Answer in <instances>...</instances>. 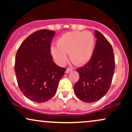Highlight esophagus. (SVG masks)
<instances>
[{"label": "esophagus", "instance_id": "1", "mask_svg": "<svg viewBox=\"0 0 132 132\" xmlns=\"http://www.w3.org/2000/svg\"><path fill=\"white\" fill-rule=\"evenodd\" d=\"M72 71V68H68L67 69H66V74H68V73H69V72H70L71 71Z\"/></svg>", "mask_w": 132, "mask_h": 132}]
</instances>
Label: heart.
<instances>
[{
  "instance_id": "1",
  "label": "heart",
  "mask_w": 132,
  "mask_h": 132,
  "mask_svg": "<svg viewBox=\"0 0 132 132\" xmlns=\"http://www.w3.org/2000/svg\"><path fill=\"white\" fill-rule=\"evenodd\" d=\"M94 37L90 31H71L63 35L57 41V47H51V53L57 64L67 60L66 54L73 64L81 66L91 59L94 47Z\"/></svg>"
}]
</instances>
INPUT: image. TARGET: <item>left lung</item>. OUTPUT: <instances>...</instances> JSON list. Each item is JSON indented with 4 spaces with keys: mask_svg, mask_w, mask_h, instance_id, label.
<instances>
[{
    "mask_svg": "<svg viewBox=\"0 0 132 132\" xmlns=\"http://www.w3.org/2000/svg\"><path fill=\"white\" fill-rule=\"evenodd\" d=\"M97 38L91 59L76 69L79 79L74 86L76 96L85 102H94L104 97L110 87L115 69L113 49L108 40L95 30Z\"/></svg>",
    "mask_w": 132,
    "mask_h": 132,
    "instance_id": "8db88e82",
    "label": "left lung"
}]
</instances>
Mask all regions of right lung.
<instances>
[{"mask_svg": "<svg viewBox=\"0 0 132 132\" xmlns=\"http://www.w3.org/2000/svg\"><path fill=\"white\" fill-rule=\"evenodd\" d=\"M54 35L52 30L35 31L16 53L15 71L20 90L33 102H45L52 98L66 70L53 61L50 45Z\"/></svg>", "mask_w": 132, "mask_h": 132, "instance_id": "right-lung-1", "label": "right lung"}]
</instances>
